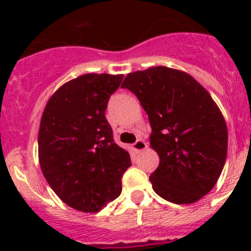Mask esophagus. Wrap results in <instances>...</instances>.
Returning <instances> with one entry per match:
<instances>
[{"mask_svg": "<svg viewBox=\"0 0 251 251\" xmlns=\"http://www.w3.org/2000/svg\"><path fill=\"white\" fill-rule=\"evenodd\" d=\"M133 149L135 150L137 152H139V151H143V150L147 149V143H146L143 139H138V141L133 145Z\"/></svg>", "mask_w": 251, "mask_h": 251, "instance_id": "esophagus-1", "label": "esophagus"}]
</instances>
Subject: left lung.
Listing matches in <instances>:
<instances>
[{
    "mask_svg": "<svg viewBox=\"0 0 251 251\" xmlns=\"http://www.w3.org/2000/svg\"><path fill=\"white\" fill-rule=\"evenodd\" d=\"M121 87L137 96L149 116L150 145L160 159L150 176L155 193L177 204L210 193L226 164L228 130L206 88L165 66L130 73Z\"/></svg>",
    "mask_w": 251,
    "mask_h": 251,
    "instance_id": "8db88e82",
    "label": "left lung"
}]
</instances>
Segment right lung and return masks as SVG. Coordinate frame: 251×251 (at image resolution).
Here are the masks:
<instances>
[{"instance_id":"1","label":"right lung","mask_w":251,"mask_h":251,"mask_svg":"<svg viewBox=\"0 0 251 251\" xmlns=\"http://www.w3.org/2000/svg\"><path fill=\"white\" fill-rule=\"evenodd\" d=\"M122 74H84L61 86L45 105L37 145L49 186L74 210L98 212L121 194L131 165L105 118Z\"/></svg>"}]
</instances>
